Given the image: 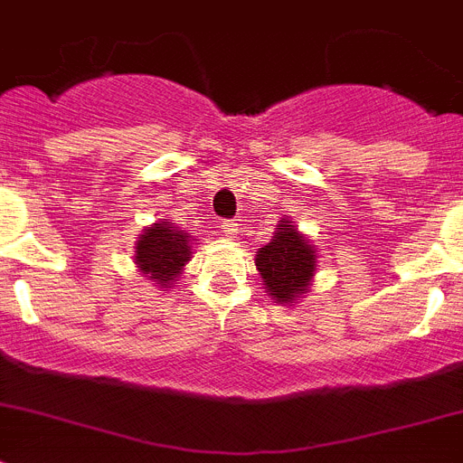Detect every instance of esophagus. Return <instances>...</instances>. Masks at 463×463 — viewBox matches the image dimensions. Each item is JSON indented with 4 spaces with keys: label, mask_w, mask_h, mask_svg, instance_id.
Returning <instances> with one entry per match:
<instances>
[{
    "label": "esophagus",
    "mask_w": 463,
    "mask_h": 463,
    "mask_svg": "<svg viewBox=\"0 0 463 463\" xmlns=\"http://www.w3.org/2000/svg\"><path fill=\"white\" fill-rule=\"evenodd\" d=\"M220 227H222L224 236H229V239H236V236H239V232H241L239 222H236V220H224Z\"/></svg>",
    "instance_id": "1"
}]
</instances>
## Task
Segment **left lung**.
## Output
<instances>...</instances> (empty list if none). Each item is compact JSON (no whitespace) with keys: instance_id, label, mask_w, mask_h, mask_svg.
Here are the masks:
<instances>
[{"instance_id":"8db88e82","label":"left lung","mask_w":463,"mask_h":463,"mask_svg":"<svg viewBox=\"0 0 463 463\" xmlns=\"http://www.w3.org/2000/svg\"><path fill=\"white\" fill-rule=\"evenodd\" d=\"M254 263L266 293L279 305H290L309 290L316 272V250L288 218H281L270 243L259 248Z\"/></svg>"}]
</instances>
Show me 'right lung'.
Here are the masks:
<instances>
[{
  "label": "right lung",
  "instance_id": "obj_1",
  "mask_svg": "<svg viewBox=\"0 0 463 463\" xmlns=\"http://www.w3.org/2000/svg\"><path fill=\"white\" fill-rule=\"evenodd\" d=\"M193 236L163 218L147 227L136 243V268L158 288H170L191 261Z\"/></svg>",
  "mask_w": 463,
  "mask_h": 463
}]
</instances>
